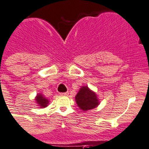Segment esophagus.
I'll use <instances>...</instances> for the list:
<instances>
[{"label":"esophagus","mask_w":149,"mask_h":149,"mask_svg":"<svg viewBox=\"0 0 149 149\" xmlns=\"http://www.w3.org/2000/svg\"><path fill=\"white\" fill-rule=\"evenodd\" d=\"M68 94H69V93H68V92L60 93V95H61V96H67V95H68Z\"/></svg>","instance_id":"34e87169"}]
</instances>
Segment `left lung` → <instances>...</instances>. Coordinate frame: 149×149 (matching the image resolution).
<instances>
[{"mask_svg": "<svg viewBox=\"0 0 149 149\" xmlns=\"http://www.w3.org/2000/svg\"><path fill=\"white\" fill-rule=\"evenodd\" d=\"M75 100L79 108L82 111H88L96 108L100 104L97 95L87 85L80 88L79 92L75 97Z\"/></svg>", "mask_w": 149, "mask_h": 149, "instance_id": "1", "label": "left lung"}]
</instances>
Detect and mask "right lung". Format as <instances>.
<instances>
[{
	"label": "right lung",
	"instance_id": "right-lung-1",
	"mask_svg": "<svg viewBox=\"0 0 149 149\" xmlns=\"http://www.w3.org/2000/svg\"><path fill=\"white\" fill-rule=\"evenodd\" d=\"M35 101L37 103L38 107H40V108L41 109L48 107L49 103V100L47 99V97H46L45 95L41 93H38L37 94V96L35 97Z\"/></svg>",
	"mask_w": 149,
	"mask_h": 149
}]
</instances>
